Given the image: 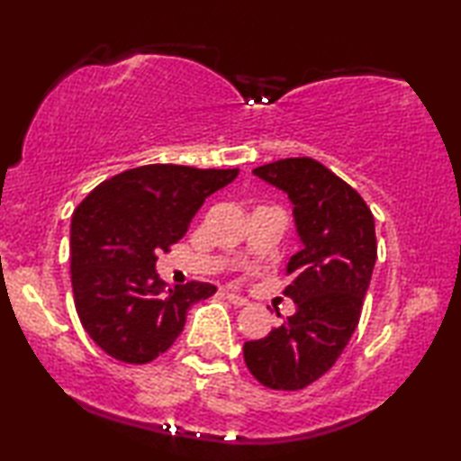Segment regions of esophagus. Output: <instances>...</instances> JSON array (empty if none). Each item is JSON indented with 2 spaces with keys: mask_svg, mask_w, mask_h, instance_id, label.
<instances>
[{
  "mask_svg": "<svg viewBox=\"0 0 461 461\" xmlns=\"http://www.w3.org/2000/svg\"><path fill=\"white\" fill-rule=\"evenodd\" d=\"M223 295H225V299H228L230 303L240 305V308H242V305H248V299L244 295H240V294H233V291H225Z\"/></svg>",
  "mask_w": 461,
  "mask_h": 461,
  "instance_id": "esophagus-1",
  "label": "esophagus"
}]
</instances>
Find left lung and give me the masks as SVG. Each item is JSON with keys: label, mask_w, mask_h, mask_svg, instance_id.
Here are the masks:
<instances>
[{"label": "left lung", "mask_w": 461, "mask_h": 461, "mask_svg": "<svg viewBox=\"0 0 461 461\" xmlns=\"http://www.w3.org/2000/svg\"><path fill=\"white\" fill-rule=\"evenodd\" d=\"M294 204L302 250L289 258L285 295L295 313L260 340L244 361L262 385L302 390L322 377L359 324L377 258L375 221L359 193L312 158H287L252 170Z\"/></svg>", "instance_id": "left-lung-1"}]
</instances>
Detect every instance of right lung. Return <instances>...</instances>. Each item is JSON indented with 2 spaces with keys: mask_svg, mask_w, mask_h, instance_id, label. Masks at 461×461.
Masks as SVG:
<instances>
[{
  "mask_svg": "<svg viewBox=\"0 0 461 461\" xmlns=\"http://www.w3.org/2000/svg\"><path fill=\"white\" fill-rule=\"evenodd\" d=\"M233 170L151 164L108 178L71 217V287L90 339L114 359L149 363L178 339L193 303L215 285L170 287L156 254L185 236L209 194L238 176Z\"/></svg>",
  "mask_w": 461,
  "mask_h": 461,
  "instance_id": "add662e5",
  "label": "right lung"
}]
</instances>
